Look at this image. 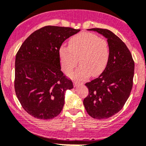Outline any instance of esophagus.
Masks as SVG:
<instances>
[{"label": "esophagus", "mask_w": 146, "mask_h": 146, "mask_svg": "<svg viewBox=\"0 0 146 146\" xmlns=\"http://www.w3.org/2000/svg\"><path fill=\"white\" fill-rule=\"evenodd\" d=\"M73 84H74V86H77L78 85H82L83 83H82V82H80V81H74Z\"/></svg>", "instance_id": "esophagus-1"}]
</instances>
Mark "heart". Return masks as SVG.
I'll use <instances>...</instances> for the list:
<instances>
[{
    "label": "heart",
    "instance_id": "heart-1",
    "mask_svg": "<svg viewBox=\"0 0 146 146\" xmlns=\"http://www.w3.org/2000/svg\"><path fill=\"white\" fill-rule=\"evenodd\" d=\"M59 58L63 71L68 73L77 66H80L70 77L86 79L90 76H99L104 70L109 59V47L106 40L94 33L81 32L70 38L68 47L59 48Z\"/></svg>",
    "mask_w": 146,
    "mask_h": 146
}]
</instances>
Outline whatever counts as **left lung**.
<instances>
[{"mask_svg": "<svg viewBox=\"0 0 146 146\" xmlns=\"http://www.w3.org/2000/svg\"><path fill=\"white\" fill-rule=\"evenodd\" d=\"M107 39L109 59L99 78L87 82L89 94L83 104L87 113L97 119L118 113L128 99L133 86L134 62L122 40L108 29H90Z\"/></svg>", "mask_w": 146, "mask_h": 146, "instance_id": "8db88e82", "label": "left lung"}]
</instances>
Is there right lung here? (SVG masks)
<instances>
[{
    "label": "right lung",
    "instance_id": "obj_1",
    "mask_svg": "<svg viewBox=\"0 0 146 146\" xmlns=\"http://www.w3.org/2000/svg\"><path fill=\"white\" fill-rule=\"evenodd\" d=\"M80 29L46 26L25 40L15 58V90L24 110L33 117L50 119L62 110L73 82L61 70L59 48Z\"/></svg>",
    "mask_w": 146,
    "mask_h": 146
}]
</instances>
